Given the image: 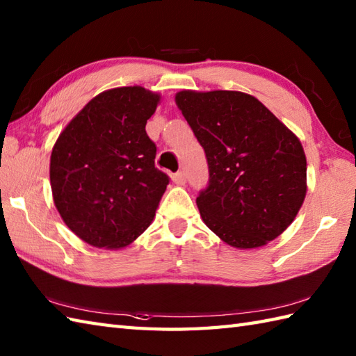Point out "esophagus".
Instances as JSON below:
<instances>
[{
  "label": "esophagus",
  "instance_id": "esophagus-1",
  "mask_svg": "<svg viewBox=\"0 0 356 356\" xmlns=\"http://www.w3.org/2000/svg\"><path fill=\"white\" fill-rule=\"evenodd\" d=\"M172 182L176 185H185L186 184V174L184 171H179L176 174H172Z\"/></svg>",
  "mask_w": 356,
  "mask_h": 356
}]
</instances>
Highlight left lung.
<instances>
[{
	"label": "left lung",
	"mask_w": 356,
	"mask_h": 356,
	"mask_svg": "<svg viewBox=\"0 0 356 356\" xmlns=\"http://www.w3.org/2000/svg\"><path fill=\"white\" fill-rule=\"evenodd\" d=\"M176 104L207 154L209 185L195 202L208 228L237 249L261 248L283 234L307 191L297 136L243 92L182 90Z\"/></svg>",
	"instance_id": "8db88e82"
}]
</instances>
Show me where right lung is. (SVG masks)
I'll return each mask as SVG.
<instances>
[{"instance_id":"obj_1","label":"right lung","mask_w":356,"mask_h":356,"mask_svg":"<svg viewBox=\"0 0 356 356\" xmlns=\"http://www.w3.org/2000/svg\"><path fill=\"white\" fill-rule=\"evenodd\" d=\"M161 95L140 86L95 96L50 156L53 202L69 229L95 248L122 249L153 222L168 185L145 131Z\"/></svg>"}]
</instances>
